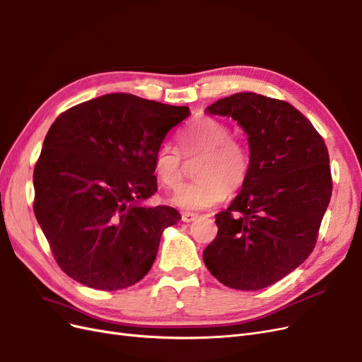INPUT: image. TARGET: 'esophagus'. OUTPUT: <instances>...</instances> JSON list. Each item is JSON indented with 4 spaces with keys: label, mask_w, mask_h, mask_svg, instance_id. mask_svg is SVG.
<instances>
[{
    "label": "esophagus",
    "mask_w": 362,
    "mask_h": 362,
    "mask_svg": "<svg viewBox=\"0 0 362 362\" xmlns=\"http://www.w3.org/2000/svg\"><path fill=\"white\" fill-rule=\"evenodd\" d=\"M197 216H198V215L191 214V212H183V214H182V221H183V223H192V221L197 219Z\"/></svg>",
    "instance_id": "obj_1"
}]
</instances>
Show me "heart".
<instances>
[{
  "label": "heart",
  "mask_w": 362,
  "mask_h": 362,
  "mask_svg": "<svg viewBox=\"0 0 362 362\" xmlns=\"http://www.w3.org/2000/svg\"><path fill=\"white\" fill-rule=\"evenodd\" d=\"M186 156L202 155L197 165V180L183 185L173 195V203L188 211H203L224 200L247 180L250 153L238 139L231 138L230 127L212 117L197 119L182 136ZM155 171L167 189H176L183 177L179 150L165 143L155 153Z\"/></svg>",
  "instance_id": "obj_1"
}]
</instances>
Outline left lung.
<instances>
[{
	"instance_id": "1",
	"label": "left lung",
	"mask_w": 362,
	"mask_h": 362,
	"mask_svg": "<svg viewBox=\"0 0 362 362\" xmlns=\"http://www.w3.org/2000/svg\"><path fill=\"white\" fill-rule=\"evenodd\" d=\"M206 111L243 127L250 171L230 207L215 215L218 235L203 260L224 286L260 290L295 271L316 247L332 194L328 148L284 100L236 93Z\"/></svg>"
}]
</instances>
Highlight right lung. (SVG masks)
<instances>
[{"mask_svg":"<svg viewBox=\"0 0 362 362\" xmlns=\"http://www.w3.org/2000/svg\"><path fill=\"white\" fill-rule=\"evenodd\" d=\"M191 112L111 93L58 115L33 174L34 215L55 262L75 281L112 291L153 264L162 231L180 221L144 206L158 191L155 153Z\"/></svg>","mask_w":362,"mask_h":362,"instance_id":"1","label":"right lung"}]
</instances>
